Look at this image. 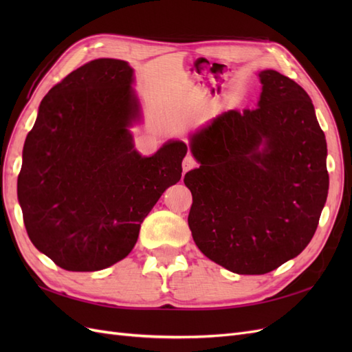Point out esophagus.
I'll return each instance as SVG.
<instances>
[{
  "label": "esophagus",
  "mask_w": 352,
  "mask_h": 352,
  "mask_svg": "<svg viewBox=\"0 0 352 352\" xmlns=\"http://www.w3.org/2000/svg\"><path fill=\"white\" fill-rule=\"evenodd\" d=\"M182 167H184V172L186 173L188 170L197 167V160L192 157V155H186L184 158V163H182Z\"/></svg>",
  "instance_id": "esophagus-1"
}]
</instances>
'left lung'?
<instances>
[{
	"label": "left lung",
	"instance_id": "left-lung-1",
	"mask_svg": "<svg viewBox=\"0 0 352 352\" xmlns=\"http://www.w3.org/2000/svg\"><path fill=\"white\" fill-rule=\"evenodd\" d=\"M258 107L229 110L190 136L198 168L188 225L199 251L238 274H264L310 243L327 198L326 140L308 94L260 72Z\"/></svg>",
	"mask_w": 352,
	"mask_h": 352
}]
</instances>
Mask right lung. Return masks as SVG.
<instances>
[{"instance_id": "right-lung-1", "label": "right lung", "mask_w": 352, "mask_h": 352, "mask_svg": "<svg viewBox=\"0 0 352 352\" xmlns=\"http://www.w3.org/2000/svg\"><path fill=\"white\" fill-rule=\"evenodd\" d=\"M133 69L98 58L41 101L23 146L17 197L32 243L69 272H97L132 251L141 223L182 177L186 144L151 157L133 148L141 119Z\"/></svg>"}]
</instances>
